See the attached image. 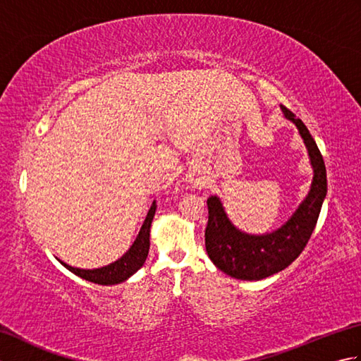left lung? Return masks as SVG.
Wrapping results in <instances>:
<instances>
[{
    "label": "left lung",
    "instance_id": "8db88e82",
    "mask_svg": "<svg viewBox=\"0 0 361 361\" xmlns=\"http://www.w3.org/2000/svg\"><path fill=\"white\" fill-rule=\"evenodd\" d=\"M286 118L293 121L307 145L313 166V181L309 195L296 212L278 231L265 235H250L234 228L228 220L217 197L208 198V225L204 229V245L209 259L219 270L242 281H259L282 271L301 255L307 245L327 194V175L324 159L309 128L282 105Z\"/></svg>",
    "mask_w": 361,
    "mask_h": 361
}]
</instances>
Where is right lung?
Wrapping results in <instances>:
<instances>
[{
    "mask_svg": "<svg viewBox=\"0 0 361 361\" xmlns=\"http://www.w3.org/2000/svg\"><path fill=\"white\" fill-rule=\"evenodd\" d=\"M157 211V204L155 202L152 203L147 217L144 220V225L141 228L140 234H137L136 240L133 242L132 247L126 252L124 256L118 259L116 262H113L110 265H105L102 268H94V270H82V268H74L68 264H63L68 270L71 273L80 276L82 279H87L90 282L94 283H101V286H114V283L124 282L128 279L130 276L135 274L140 268L144 265L145 259H147L149 255V248H150V226H152V220L153 216H155Z\"/></svg>",
    "mask_w": 361,
    "mask_h": 361,
    "instance_id": "add662e5",
    "label": "right lung"
}]
</instances>
